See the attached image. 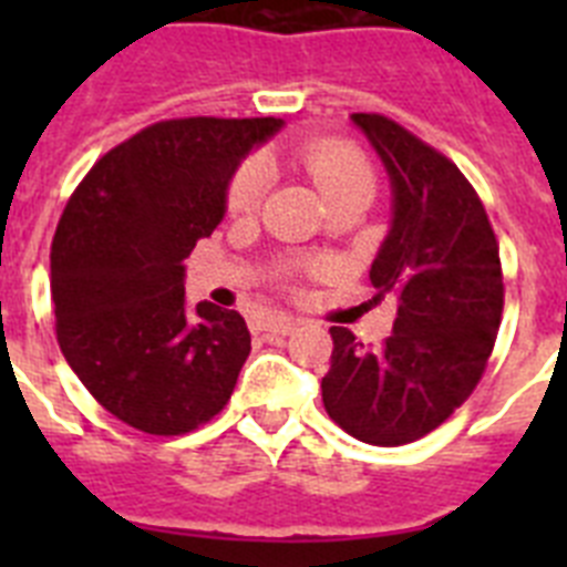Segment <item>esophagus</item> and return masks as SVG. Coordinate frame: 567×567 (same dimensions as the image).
Here are the masks:
<instances>
[{
    "label": "esophagus",
    "instance_id": "34e87169",
    "mask_svg": "<svg viewBox=\"0 0 567 567\" xmlns=\"http://www.w3.org/2000/svg\"><path fill=\"white\" fill-rule=\"evenodd\" d=\"M295 327H298V320L292 318H272L264 323V332L269 334V338H284V334H292Z\"/></svg>",
    "mask_w": 567,
    "mask_h": 567
}]
</instances>
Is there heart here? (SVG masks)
<instances>
[{
  "label": "heart",
  "instance_id": "1",
  "mask_svg": "<svg viewBox=\"0 0 567 567\" xmlns=\"http://www.w3.org/2000/svg\"><path fill=\"white\" fill-rule=\"evenodd\" d=\"M323 193L340 202L346 195L374 193V167L363 150L343 138H315L295 150ZM269 193V169L260 158H244L227 184V213L233 218L255 215Z\"/></svg>",
  "mask_w": 567,
  "mask_h": 567
}]
</instances>
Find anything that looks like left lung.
<instances>
[{
  "instance_id": "left-lung-1",
  "label": "left lung",
  "mask_w": 567,
  "mask_h": 567,
  "mask_svg": "<svg viewBox=\"0 0 567 567\" xmlns=\"http://www.w3.org/2000/svg\"><path fill=\"white\" fill-rule=\"evenodd\" d=\"M394 187V218L372 264L374 300L398 303L394 332L365 349L332 327L320 383L327 414L369 445L425 437L471 398L503 318L499 244L477 189L457 164L403 124L354 113Z\"/></svg>"
}]
</instances>
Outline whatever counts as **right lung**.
I'll use <instances>...</instances> for the list:
<instances>
[{
    "label": "right lung",
    "instance_id": "right-lung-1",
    "mask_svg": "<svg viewBox=\"0 0 567 567\" xmlns=\"http://www.w3.org/2000/svg\"><path fill=\"white\" fill-rule=\"evenodd\" d=\"M280 118H164L99 158L50 244L56 340L113 417L178 437L227 405L252 338L215 303H184V264L224 218L235 167Z\"/></svg>",
    "mask_w": 567,
    "mask_h": 567
}]
</instances>
